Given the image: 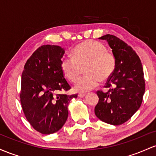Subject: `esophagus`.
Listing matches in <instances>:
<instances>
[{"mask_svg": "<svg viewBox=\"0 0 156 156\" xmlns=\"http://www.w3.org/2000/svg\"><path fill=\"white\" fill-rule=\"evenodd\" d=\"M85 95H86V94H84V93H80V94H78V97H80V98H83V97H85Z\"/></svg>", "mask_w": 156, "mask_h": 156, "instance_id": "1", "label": "esophagus"}]
</instances>
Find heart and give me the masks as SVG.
<instances>
[{
    "mask_svg": "<svg viewBox=\"0 0 156 156\" xmlns=\"http://www.w3.org/2000/svg\"><path fill=\"white\" fill-rule=\"evenodd\" d=\"M86 65L85 75L80 78L75 84V91L85 93L97 86L101 80L111 76L115 69L114 56L106 51L101 43L86 40L73 48V57H64L61 60V69L66 77L75 82L80 76L82 67Z\"/></svg>",
    "mask_w": 156,
    "mask_h": 156,
    "instance_id": "1",
    "label": "heart"
}]
</instances>
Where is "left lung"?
I'll use <instances>...</instances> for the list:
<instances>
[{"label":"left lung","mask_w":156,"mask_h":156,"mask_svg":"<svg viewBox=\"0 0 156 156\" xmlns=\"http://www.w3.org/2000/svg\"><path fill=\"white\" fill-rule=\"evenodd\" d=\"M99 39L108 42L116 66L106 83L109 90L97 91L99 102L94 112L102 122L120 125L130 119L142 102L145 90L142 65L136 51L117 37L106 34Z\"/></svg>","instance_id":"1"}]
</instances>
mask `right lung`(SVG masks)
<instances>
[{
	"label": "right lung",
	"instance_id": "1",
	"mask_svg": "<svg viewBox=\"0 0 156 156\" xmlns=\"http://www.w3.org/2000/svg\"><path fill=\"white\" fill-rule=\"evenodd\" d=\"M64 54L59 45H42L29 57L22 73L23 111L33 128L42 134L62 128L69 116L70 101L77 97V94H60L71 89L61 69Z\"/></svg>",
	"mask_w": 156,
	"mask_h": 156
}]
</instances>
